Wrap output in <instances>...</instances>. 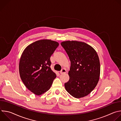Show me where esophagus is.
<instances>
[{"instance_id": "esophagus-1", "label": "esophagus", "mask_w": 121, "mask_h": 121, "mask_svg": "<svg viewBox=\"0 0 121 121\" xmlns=\"http://www.w3.org/2000/svg\"><path fill=\"white\" fill-rule=\"evenodd\" d=\"M66 72V70L65 69H62L60 71V73L61 74H65Z\"/></svg>"}]
</instances>
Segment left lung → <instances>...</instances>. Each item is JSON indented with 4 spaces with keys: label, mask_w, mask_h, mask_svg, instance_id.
I'll return each instance as SVG.
<instances>
[{
    "label": "left lung",
    "mask_w": 121,
    "mask_h": 121,
    "mask_svg": "<svg viewBox=\"0 0 121 121\" xmlns=\"http://www.w3.org/2000/svg\"><path fill=\"white\" fill-rule=\"evenodd\" d=\"M71 62L69 80L65 83L66 91L76 98L84 97L96 87L100 75V63L96 51L78 41L61 43Z\"/></svg>",
    "instance_id": "8db88e82"
}]
</instances>
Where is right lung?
<instances>
[{
	"label": "right lung",
	"instance_id": "1",
	"mask_svg": "<svg viewBox=\"0 0 121 121\" xmlns=\"http://www.w3.org/2000/svg\"><path fill=\"white\" fill-rule=\"evenodd\" d=\"M59 43L42 40L28 45L24 50L19 64L21 78L26 88L37 95L48 91L56 73L50 67V57Z\"/></svg>",
	"mask_w": 121,
	"mask_h": 121
}]
</instances>
